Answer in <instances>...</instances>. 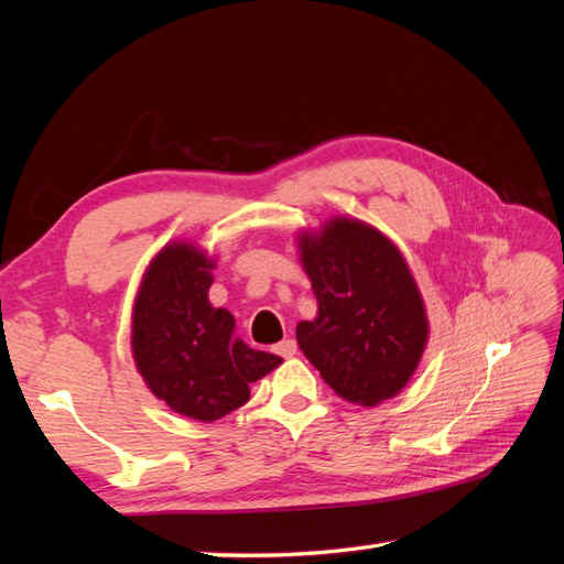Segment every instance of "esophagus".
Here are the masks:
<instances>
[{"label":"esophagus","instance_id":"esophagus-1","mask_svg":"<svg viewBox=\"0 0 564 564\" xmlns=\"http://www.w3.org/2000/svg\"><path fill=\"white\" fill-rule=\"evenodd\" d=\"M275 350L278 355H282V357H292V355H296V340L294 338H284V340H280V344L272 348Z\"/></svg>","mask_w":564,"mask_h":564}]
</instances>
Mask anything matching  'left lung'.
Returning <instances> with one entry per match:
<instances>
[{"instance_id":"obj_1","label":"left lung","mask_w":564,"mask_h":564,"mask_svg":"<svg viewBox=\"0 0 564 564\" xmlns=\"http://www.w3.org/2000/svg\"><path fill=\"white\" fill-rule=\"evenodd\" d=\"M301 259L317 319L301 322L303 355L340 398L373 406L404 388L429 336L423 301L402 253L360 220L303 235Z\"/></svg>"}]
</instances>
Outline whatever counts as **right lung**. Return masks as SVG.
Segmentation results:
<instances>
[{"mask_svg":"<svg viewBox=\"0 0 564 564\" xmlns=\"http://www.w3.org/2000/svg\"><path fill=\"white\" fill-rule=\"evenodd\" d=\"M212 261L191 245L150 263L133 308V357L141 377L174 412L216 421L249 400V383L282 360L235 336V317L207 299Z\"/></svg>","mask_w":564,"mask_h":564,"instance_id":"add662e5","label":"right lung"}]
</instances>
